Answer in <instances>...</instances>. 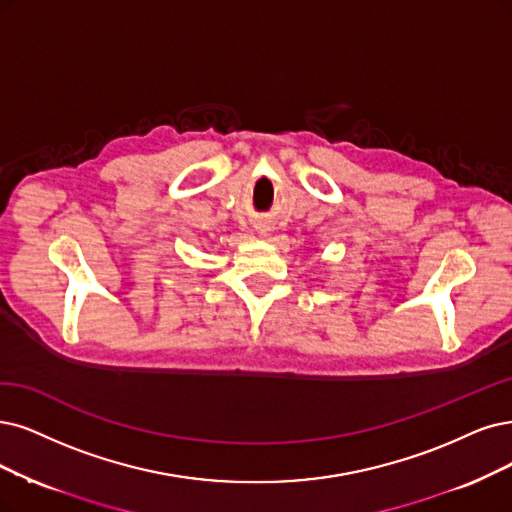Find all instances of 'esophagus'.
Here are the masks:
<instances>
[{
  "mask_svg": "<svg viewBox=\"0 0 512 512\" xmlns=\"http://www.w3.org/2000/svg\"><path fill=\"white\" fill-rule=\"evenodd\" d=\"M255 230H257L261 236H266V234L270 232V225H268V223H257Z\"/></svg>",
  "mask_w": 512,
  "mask_h": 512,
  "instance_id": "obj_1",
  "label": "esophagus"
}]
</instances>
